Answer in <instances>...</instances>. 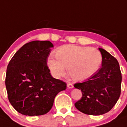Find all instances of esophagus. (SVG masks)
Instances as JSON below:
<instances>
[{
	"instance_id": "esophagus-1",
	"label": "esophagus",
	"mask_w": 127,
	"mask_h": 127,
	"mask_svg": "<svg viewBox=\"0 0 127 127\" xmlns=\"http://www.w3.org/2000/svg\"><path fill=\"white\" fill-rule=\"evenodd\" d=\"M67 87H68V88H69V89H73V84H70V83H69V84H67Z\"/></svg>"
}]
</instances>
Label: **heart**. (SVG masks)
Listing matches in <instances>:
<instances>
[{"label":"heart","mask_w":127,"mask_h":127,"mask_svg":"<svg viewBox=\"0 0 127 127\" xmlns=\"http://www.w3.org/2000/svg\"><path fill=\"white\" fill-rule=\"evenodd\" d=\"M55 56L49 57L47 65L55 78L66 74L67 67L70 75L76 81L88 79L96 73L102 63L101 53L95 48L77 45L60 47Z\"/></svg>","instance_id":"obj_1"}]
</instances>
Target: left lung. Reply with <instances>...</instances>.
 <instances>
[{"instance_id":"left-lung-1","label":"left lung","mask_w":127,"mask_h":127,"mask_svg":"<svg viewBox=\"0 0 127 127\" xmlns=\"http://www.w3.org/2000/svg\"><path fill=\"white\" fill-rule=\"evenodd\" d=\"M102 67L96 73L74 87L81 90L82 97L75 106L82 113L100 115L109 112L116 104L121 93L122 73L117 59L102 48Z\"/></svg>"}]
</instances>
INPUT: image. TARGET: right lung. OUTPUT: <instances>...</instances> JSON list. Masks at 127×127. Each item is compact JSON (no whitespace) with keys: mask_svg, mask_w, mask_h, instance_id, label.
Listing matches in <instances>:
<instances>
[{"mask_svg":"<svg viewBox=\"0 0 127 127\" xmlns=\"http://www.w3.org/2000/svg\"><path fill=\"white\" fill-rule=\"evenodd\" d=\"M53 47L50 41H32L23 45L8 63L5 77L8 98L21 114H46L56 95L67 88L65 83L52 77L47 65Z\"/></svg>","mask_w":127,"mask_h":127,"instance_id":"right-lung-1","label":"right lung"}]
</instances>
